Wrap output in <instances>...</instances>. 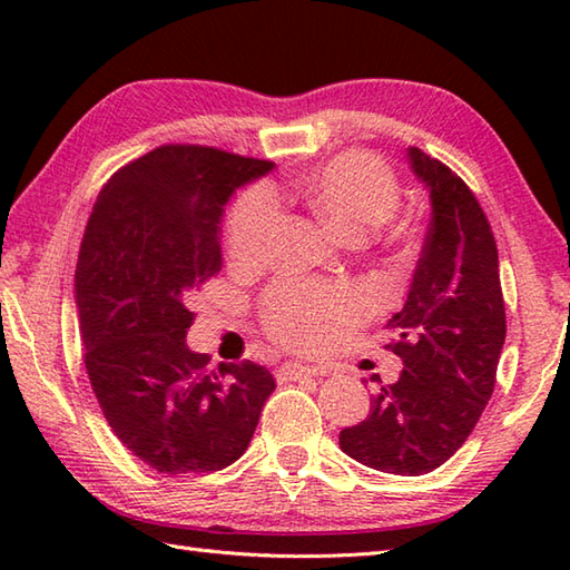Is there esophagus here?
Wrapping results in <instances>:
<instances>
[{"label":"esophagus","instance_id":"34e87169","mask_svg":"<svg viewBox=\"0 0 570 570\" xmlns=\"http://www.w3.org/2000/svg\"><path fill=\"white\" fill-rule=\"evenodd\" d=\"M276 372L278 377L284 380H306V377H318V374H323V367H311V365H304V362H284Z\"/></svg>","mask_w":570,"mask_h":570}]
</instances>
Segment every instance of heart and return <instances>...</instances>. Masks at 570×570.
Here are the masks:
<instances>
[{"label": "heart", "mask_w": 570, "mask_h": 570, "mask_svg": "<svg viewBox=\"0 0 570 570\" xmlns=\"http://www.w3.org/2000/svg\"><path fill=\"white\" fill-rule=\"evenodd\" d=\"M276 193V188H274ZM304 198L337 235L367 239L394 215L399 184L394 174L370 154H343L288 188ZM276 225V205L266 190L242 198L227 227V247L237 262H257ZM357 298L343 288L282 284L266 301V323L282 343L313 347L353 323Z\"/></svg>", "instance_id": "1"}]
</instances>
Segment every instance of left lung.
Returning a JSON list of instances; mask_svg holds the SVG:
<instances>
[{"label": "left lung", "instance_id": "1", "mask_svg": "<svg viewBox=\"0 0 570 570\" xmlns=\"http://www.w3.org/2000/svg\"><path fill=\"white\" fill-rule=\"evenodd\" d=\"M406 159L429 193L431 223L406 304L384 325L404 370L372 396L365 421L341 431V448L362 465L414 478L443 465L475 429L507 321L498 245L478 198L421 149L409 147Z\"/></svg>", "mask_w": 570, "mask_h": 570}]
</instances>
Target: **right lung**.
<instances>
[{"label": "right lung", "instance_id": "right-lung-1", "mask_svg": "<svg viewBox=\"0 0 570 570\" xmlns=\"http://www.w3.org/2000/svg\"><path fill=\"white\" fill-rule=\"evenodd\" d=\"M272 168L168 144L119 168L85 227L76 311L92 392L117 439L166 475L233 465L276 390L266 367L210 370L186 343V301L223 264L225 205Z\"/></svg>", "mask_w": 570, "mask_h": 570}]
</instances>
